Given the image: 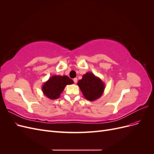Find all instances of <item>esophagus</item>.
<instances>
[{"label":"esophagus","instance_id":"1","mask_svg":"<svg viewBox=\"0 0 154 154\" xmlns=\"http://www.w3.org/2000/svg\"><path fill=\"white\" fill-rule=\"evenodd\" d=\"M73 81H74V83H77V82H78V79H77L76 78H74V79H73Z\"/></svg>","mask_w":154,"mask_h":154}]
</instances>
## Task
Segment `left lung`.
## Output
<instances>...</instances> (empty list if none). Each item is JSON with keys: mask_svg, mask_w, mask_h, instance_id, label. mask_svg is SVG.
Returning a JSON list of instances; mask_svg holds the SVG:
<instances>
[{"mask_svg": "<svg viewBox=\"0 0 154 154\" xmlns=\"http://www.w3.org/2000/svg\"><path fill=\"white\" fill-rule=\"evenodd\" d=\"M77 85L85 99L91 101L99 99L105 88L104 82L91 72L83 74L82 79L78 81Z\"/></svg>", "mask_w": 154, "mask_h": 154, "instance_id": "1", "label": "left lung"}]
</instances>
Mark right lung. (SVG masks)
Listing matches in <instances>:
<instances>
[{"instance_id": "1", "label": "right lung", "mask_w": 154, "mask_h": 154, "mask_svg": "<svg viewBox=\"0 0 154 154\" xmlns=\"http://www.w3.org/2000/svg\"><path fill=\"white\" fill-rule=\"evenodd\" d=\"M74 82L67 76L54 75L49 78L42 87L44 94L50 100H57L60 97V94L63 91L67 85L72 84Z\"/></svg>"}]
</instances>
